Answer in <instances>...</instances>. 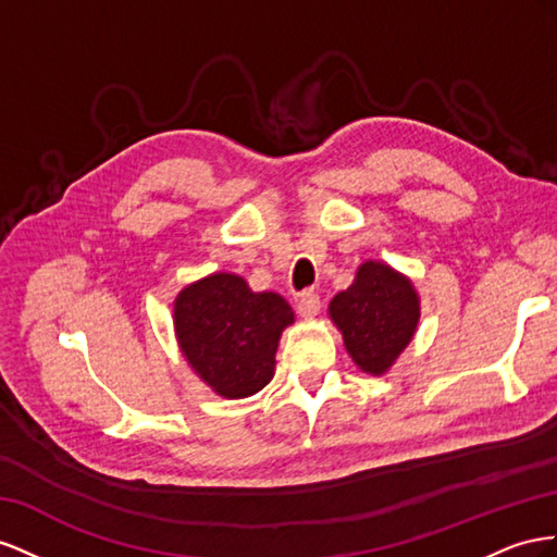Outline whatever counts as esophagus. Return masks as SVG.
I'll return each mask as SVG.
<instances>
[{"label":"esophagus","mask_w":557,"mask_h":557,"mask_svg":"<svg viewBox=\"0 0 557 557\" xmlns=\"http://www.w3.org/2000/svg\"><path fill=\"white\" fill-rule=\"evenodd\" d=\"M296 308H298L300 317H314L317 312H320V308H322V300H320V296H317V294L306 292V294L298 296Z\"/></svg>","instance_id":"34e87169"}]
</instances>
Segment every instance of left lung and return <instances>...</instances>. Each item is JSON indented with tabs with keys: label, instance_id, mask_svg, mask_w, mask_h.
Segmentation results:
<instances>
[{
	"label": "left lung",
	"instance_id": "1",
	"mask_svg": "<svg viewBox=\"0 0 557 557\" xmlns=\"http://www.w3.org/2000/svg\"><path fill=\"white\" fill-rule=\"evenodd\" d=\"M347 355L369 375H385L410 345L420 324L412 280L385 261H363L352 284L329 304Z\"/></svg>",
	"mask_w": 557,
	"mask_h": 557
}]
</instances>
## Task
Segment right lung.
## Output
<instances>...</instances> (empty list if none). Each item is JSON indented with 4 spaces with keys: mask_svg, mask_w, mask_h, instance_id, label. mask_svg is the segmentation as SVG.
<instances>
[{
    "mask_svg": "<svg viewBox=\"0 0 557 557\" xmlns=\"http://www.w3.org/2000/svg\"><path fill=\"white\" fill-rule=\"evenodd\" d=\"M174 338L205 385L224 399H247L275 375L282 331L292 306L275 292H251L235 273L186 284L172 304Z\"/></svg>",
    "mask_w": 557,
    "mask_h": 557,
    "instance_id": "obj_1",
    "label": "right lung"
}]
</instances>
